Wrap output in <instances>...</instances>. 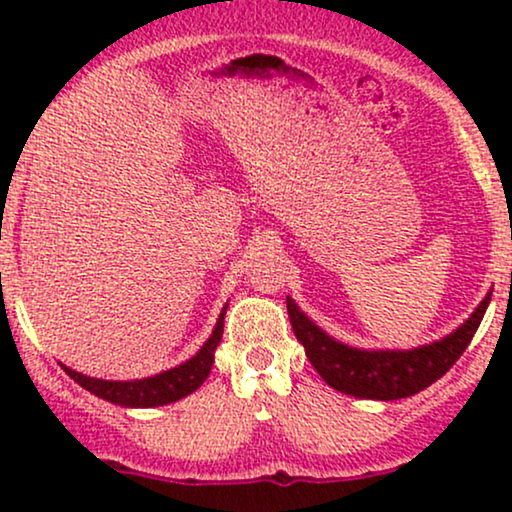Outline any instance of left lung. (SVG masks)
Segmentation results:
<instances>
[{
  "mask_svg": "<svg viewBox=\"0 0 512 512\" xmlns=\"http://www.w3.org/2000/svg\"><path fill=\"white\" fill-rule=\"evenodd\" d=\"M489 301L491 291L457 330L414 349H358L317 327L291 296H286V308H289L293 334L327 385L351 397L392 402L426 390L448 373L452 363L472 342Z\"/></svg>",
  "mask_w": 512,
  "mask_h": 512,
  "instance_id": "left-lung-1",
  "label": "left lung"
}]
</instances>
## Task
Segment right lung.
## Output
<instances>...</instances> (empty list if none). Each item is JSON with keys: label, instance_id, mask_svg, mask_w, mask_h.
<instances>
[{"label": "right lung", "instance_id": "add662e5", "mask_svg": "<svg viewBox=\"0 0 512 512\" xmlns=\"http://www.w3.org/2000/svg\"><path fill=\"white\" fill-rule=\"evenodd\" d=\"M226 308L228 303L223 305L219 320H216L214 330H211V337L204 342V346L195 356L187 358L180 366L151 375V378L103 380L91 378V375L79 373V370H72L69 366H64V363H60V366L74 383H79L84 390L91 392V395L101 397L110 404H120V407L127 409H149L178 402V399L192 395V392L209 378L211 363H214V351L223 337V317H226Z\"/></svg>", "mask_w": 512, "mask_h": 512}]
</instances>
